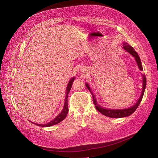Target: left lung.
I'll use <instances>...</instances> for the list:
<instances>
[{
    "mask_svg": "<svg viewBox=\"0 0 158 158\" xmlns=\"http://www.w3.org/2000/svg\"><path fill=\"white\" fill-rule=\"evenodd\" d=\"M123 48L125 50H126L127 51H128L130 54H131L134 58L136 59V62L138 64V65L139 67V68L141 71H143V67L141 65V60L139 58V56L138 55V54L136 52V51L133 48H132L130 45L128 43H123ZM143 89H142V93H141V95L139 97V98L138 100V101L137 102V103L134 105V106L126 109H123V110H112V109H106L101 107L100 106H98V104H97L96 101V98L93 95V94L91 93V89H90L89 85L87 84H85L87 88L89 89V91L91 93L92 96H93V103L94 104L96 109L98 110L100 112L105 116L110 117V118H123V117H125V116H128L129 115H131V114H132L133 112L137 109V108L138 107L139 105L143 98V94H144V91L145 89V87H146V78L145 74L143 75Z\"/></svg>",
    "mask_w": 158,
    "mask_h": 158,
    "instance_id": "1",
    "label": "left lung"
}]
</instances>
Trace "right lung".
Segmentation results:
<instances>
[{
  "instance_id": "add662e5",
  "label": "right lung",
  "mask_w": 158,
  "mask_h": 158,
  "mask_svg": "<svg viewBox=\"0 0 158 158\" xmlns=\"http://www.w3.org/2000/svg\"><path fill=\"white\" fill-rule=\"evenodd\" d=\"M74 78H71V80L69 82L68 85H67V89H66L67 91H66V96H65V104H64V109H63L61 113L56 118H55L53 120H52V121L49 122L48 123L44 124V125L36 124V123H34V124L38 125V126H41V127H51V126H52V125H56V124L60 123V122H62V120H64L65 119V118L66 117V116L67 114V112H68V110H69L68 106H67V97H68V94H69L70 90L71 89L73 82L74 81Z\"/></svg>"
}]
</instances>
